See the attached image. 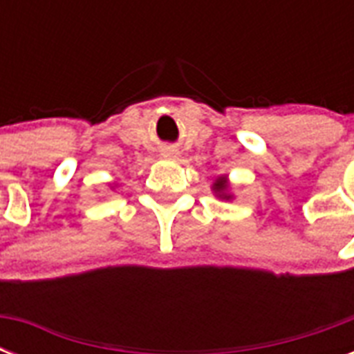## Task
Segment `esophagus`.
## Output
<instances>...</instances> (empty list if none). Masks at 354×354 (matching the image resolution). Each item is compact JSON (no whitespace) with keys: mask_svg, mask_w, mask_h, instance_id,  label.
<instances>
[{"mask_svg":"<svg viewBox=\"0 0 354 354\" xmlns=\"http://www.w3.org/2000/svg\"><path fill=\"white\" fill-rule=\"evenodd\" d=\"M161 154H163V158H176L178 150H174V149H163V150H161Z\"/></svg>","mask_w":354,"mask_h":354,"instance_id":"1","label":"esophagus"}]
</instances>
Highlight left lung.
Returning <instances> with one entry per match:
<instances>
[{"label":"left lung","instance_id":"obj_1","mask_svg":"<svg viewBox=\"0 0 354 354\" xmlns=\"http://www.w3.org/2000/svg\"><path fill=\"white\" fill-rule=\"evenodd\" d=\"M213 191L218 198L222 200H232V194L227 193V182L226 178H218L215 183H213Z\"/></svg>","mask_w":354,"mask_h":354}]
</instances>
